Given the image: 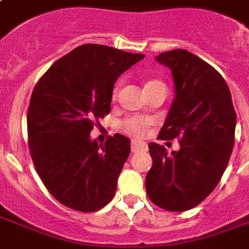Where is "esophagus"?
Here are the masks:
<instances>
[{
    "instance_id": "esophagus-1",
    "label": "esophagus",
    "mask_w": 249,
    "mask_h": 249,
    "mask_svg": "<svg viewBox=\"0 0 249 249\" xmlns=\"http://www.w3.org/2000/svg\"><path fill=\"white\" fill-rule=\"evenodd\" d=\"M132 152H140V151H146L147 150V144L143 142H138V141H133L130 144Z\"/></svg>"
}]
</instances>
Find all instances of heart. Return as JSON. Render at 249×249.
<instances>
[{
  "label": "heart",
  "instance_id": "obj_1",
  "mask_svg": "<svg viewBox=\"0 0 249 249\" xmlns=\"http://www.w3.org/2000/svg\"><path fill=\"white\" fill-rule=\"evenodd\" d=\"M121 86V81L116 83L115 88H113V97L116 98L117 93H119V90H120ZM159 86H165L160 80L152 79L148 80L147 83H146V86H144V89L150 90L154 89V88H159ZM148 121L144 120V119H140V117H130V119H126L125 121H123V124H121V129L124 130L126 134H132V136H137L140 137L143 134L144 128L147 126Z\"/></svg>",
  "mask_w": 249,
  "mask_h": 249
}]
</instances>
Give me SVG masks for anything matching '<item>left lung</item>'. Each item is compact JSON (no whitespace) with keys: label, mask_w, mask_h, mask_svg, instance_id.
Instances as JSON below:
<instances>
[{"label":"left lung","mask_w":249,"mask_h":249,"mask_svg":"<svg viewBox=\"0 0 249 249\" xmlns=\"http://www.w3.org/2000/svg\"><path fill=\"white\" fill-rule=\"evenodd\" d=\"M170 68L174 99L159 133L160 140H179V150L166 152L148 144L152 168L146 176L150 200L170 212L196 207L218 185L234 147L236 113L224 77L187 50L156 56Z\"/></svg>","instance_id":"1"}]
</instances>
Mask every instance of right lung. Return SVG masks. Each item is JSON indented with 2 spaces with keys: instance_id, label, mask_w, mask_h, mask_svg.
<instances>
[{
  "instance_id": "1",
  "label": "right lung",
  "mask_w": 249,
  "mask_h": 249,
  "mask_svg": "<svg viewBox=\"0 0 249 249\" xmlns=\"http://www.w3.org/2000/svg\"><path fill=\"white\" fill-rule=\"evenodd\" d=\"M143 58L106 45H81L35 86L27 112L29 151L49 193L68 208L95 212L112 200L130 141L115 134L98 144L90 132L94 120L109 113L119 76Z\"/></svg>"
}]
</instances>
